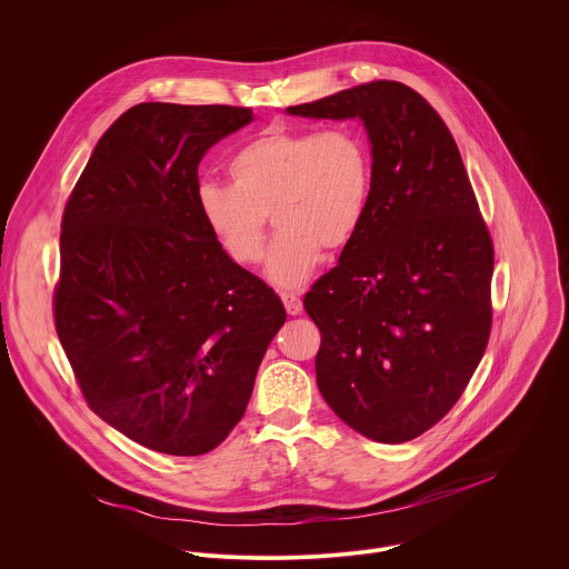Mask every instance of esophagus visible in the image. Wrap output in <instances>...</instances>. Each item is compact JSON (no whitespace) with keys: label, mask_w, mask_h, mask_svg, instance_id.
<instances>
[{"label":"esophagus","mask_w":569,"mask_h":569,"mask_svg":"<svg viewBox=\"0 0 569 569\" xmlns=\"http://www.w3.org/2000/svg\"><path fill=\"white\" fill-rule=\"evenodd\" d=\"M282 302L289 316H300L302 313V300L298 293H282Z\"/></svg>","instance_id":"34e87169"}]
</instances>
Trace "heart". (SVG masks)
Returning a JSON list of instances; mask_svg holds the SVG:
<instances>
[{"label": "heart", "instance_id": "heart-1", "mask_svg": "<svg viewBox=\"0 0 569 569\" xmlns=\"http://www.w3.org/2000/svg\"><path fill=\"white\" fill-rule=\"evenodd\" d=\"M228 174L232 186H199V214L241 267L262 260L273 214L280 234L267 260V278L282 289L302 287L322 262L325 247L352 243L375 183L368 138L355 127L322 133L271 129L232 156Z\"/></svg>", "mask_w": 569, "mask_h": 569}]
</instances>
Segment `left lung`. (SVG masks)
I'll use <instances>...</instances> for the list:
<instances>
[{
	"label": "left lung",
	"mask_w": 569,
	"mask_h": 569,
	"mask_svg": "<svg viewBox=\"0 0 569 569\" xmlns=\"http://www.w3.org/2000/svg\"><path fill=\"white\" fill-rule=\"evenodd\" d=\"M359 120L375 183L366 221L305 298L322 330L318 388L361 436L399 445L465 392L490 332L492 243L456 140L403 82L375 81L287 107Z\"/></svg>",
	"instance_id": "1"
}]
</instances>
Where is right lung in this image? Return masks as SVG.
I'll return each instance as SVG.
<instances>
[{
  "label": "right lung",
  "instance_id": "add662e5",
  "mask_svg": "<svg viewBox=\"0 0 569 569\" xmlns=\"http://www.w3.org/2000/svg\"><path fill=\"white\" fill-rule=\"evenodd\" d=\"M251 120L243 107L140 102L98 140L63 212L54 322L82 397L168 456L228 438L287 320L197 206L203 156Z\"/></svg>",
  "mask_w": 569,
  "mask_h": 569
}]
</instances>
